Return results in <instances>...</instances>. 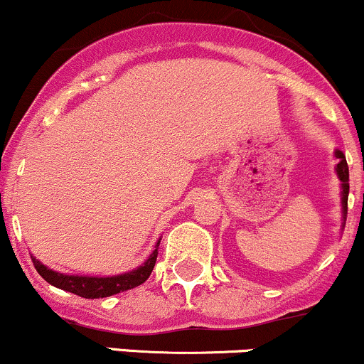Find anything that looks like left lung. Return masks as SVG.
Listing matches in <instances>:
<instances>
[{"mask_svg": "<svg viewBox=\"0 0 364 364\" xmlns=\"http://www.w3.org/2000/svg\"><path fill=\"white\" fill-rule=\"evenodd\" d=\"M335 159H337V164H335V173H337V178L341 179V203H342V228H346V219H347V197H349V167H347V161L344 151L335 150Z\"/></svg>", "mask_w": 364, "mask_h": 364, "instance_id": "1", "label": "left lung"}]
</instances>
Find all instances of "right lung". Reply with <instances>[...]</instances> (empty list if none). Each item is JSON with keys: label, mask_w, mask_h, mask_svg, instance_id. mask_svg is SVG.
Wrapping results in <instances>:
<instances>
[{"label": "right lung", "mask_w": 364, "mask_h": 364, "mask_svg": "<svg viewBox=\"0 0 364 364\" xmlns=\"http://www.w3.org/2000/svg\"><path fill=\"white\" fill-rule=\"evenodd\" d=\"M159 243H161V238L155 243V249L151 250V254L145 259L143 264H139L138 267H134V269L131 271H126V273L114 274V277H90V274L58 273V271L50 269V267L43 264V262L39 261V259H36L33 254H31V259H33L36 271H38L50 285L65 290V292L79 295V297L100 299L126 292V290H131L134 289V287H139L141 283H145L151 274V271H154L155 261H157Z\"/></svg>", "instance_id": "right-lung-1"}]
</instances>
